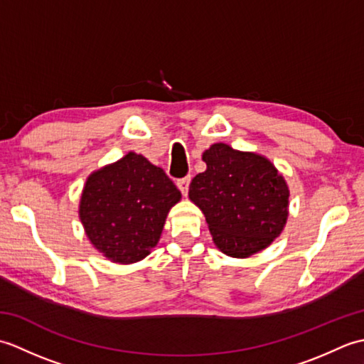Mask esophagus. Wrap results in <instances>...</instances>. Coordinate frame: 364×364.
Listing matches in <instances>:
<instances>
[{
    "label": "esophagus",
    "mask_w": 364,
    "mask_h": 364,
    "mask_svg": "<svg viewBox=\"0 0 364 364\" xmlns=\"http://www.w3.org/2000/svg\"><path fill=\"white\" fill-rule=\"evenodd\" d=\"M189 183H191V175L184 176V178H180V180L176 181V186L178 189L181 191L183 196H188V191H189Z\"/></svg>",
    "instance_id": "esophagus-1"
}]
</instances>
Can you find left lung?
Instances as JSON below:
<instances>
[{
	"label": "left lung",
	"mask_w": 364,
	"mask_h": 364,
	"mask_svg": "<svg viewBox=\"0 0 364 364\" xmlns=\"http://www.w3.org/2000/svg\"><path fill=\"white\" fill-rule=\"evenodd\" d=\"M206 170L194 176L189 198L203 211L219 249L235 258L257 253L282 233L289 191L269 159L214 144Z\"/></svg>",
	"instance_id": "left-lung-1"
}]
</instances>
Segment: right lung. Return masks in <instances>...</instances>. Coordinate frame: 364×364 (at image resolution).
I'll return each mask as SVG.
<instances>
[{"label":"right lung","instance_id":"1","mask_svg":"<svg viewBox=\"0 0 364 364\" xmlns=\"http://www.w3.org/2000/svg\"><path fill=\"white\" fill-rule=\"evenodd\" d=\"M180 198L164 170L131 151L89 176L80 218L97 250L129 264L158 244L167 213Z\"/></svg>","mask_w":364,"mask_h":364}]
</instances>
